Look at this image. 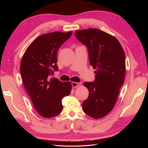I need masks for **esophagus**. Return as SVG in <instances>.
<instances>
[{
  "label": "esophagus",
  "mask_w": 148,
  "mask_h": 148,
  "mask_svg": "<svg viewBox=\"0 0 148 148\" xmlns=\"http://www.w3.org/2000/svg\"><path fill=\"white\" fill-rule=\"evenodd\" d=\"M79 83H77V82H72V83H71V86H72L73 88H77V86H79Z\"/></svg>",
  "instance_id": "34e87169"
}]
</instances>
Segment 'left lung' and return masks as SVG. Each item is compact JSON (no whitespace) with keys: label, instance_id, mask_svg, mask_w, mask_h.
I'll use <instances>...</instances> for the list:
<instances>
[{"label":"left lung","instance_id":"1","mask_svg":"<svg viewBox=\"0 0 148 148\" xmlns=\"http://www.w3.org/2000/svg\"><path fill=\"white\" fill-rule=\"evenodd\" d=\"M75 34L87 47L89 62L96 74L95 82L83 84L89 96L82 108L89 117L101 119L114 109L124 83L125 52L117 38L99 29L77 30Z\"/></svg>","mask_w":148,"mask_h":148}]
</instances>
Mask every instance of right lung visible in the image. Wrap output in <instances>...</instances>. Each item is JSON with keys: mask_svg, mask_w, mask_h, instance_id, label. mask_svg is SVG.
Here are the masks:
<instances>
[{"mask_svg": "<svg viewBox=\"0 0 148 148\" xmlns=\"http://www.w3.org/2000/svg\"><path fill=\"white\" fill-rule=\"evenodd\" d=\"M72 31L53 32L39 36L26 49L20 64L21 77L26 92L38 114L45 118L59 115L63 109L62 98L69 96L72 87L70 82L51 78L58 70V49Z\"/></svg>", "mask_w": 148, "mask_h": 148, "instance_id": "right-lung-1", "label": "right lung"}]
</instances>
